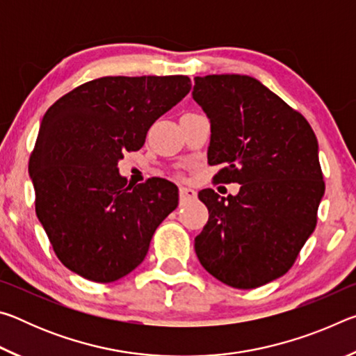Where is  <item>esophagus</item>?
I'll return each instance as SVG.
<instances>
[{
	"label": "esophagus",
	"instance_id": "obj_1",
	"mask_svg": "<svg viewBox=\"0 0 356 356\" xmlns=\"http://www.w3.org/2000/svg\"><path fill=\"white\" fill-rule=\"evenodd\" d=\"M179 196H180V201L185 202V201H188V200H195L196 191L193 190V188H186V186H180Z\"/></svg>",
	"mask_w": 356,
	"mask_h": 356
}]
</instances>
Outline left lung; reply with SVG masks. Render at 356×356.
<instances>
[{
	"label": "left lung",
	"instance_id": "obj_1",
	"mask_svg": "<svg viewBox=\"0 0 356 356\" xmlns=\"http://www.w3.org/2000/svg\"><path fill=\"white\" fill-rule=\"evenodd\" d=\"M193 99L210 120L209 165H225L236 196L200 191L209 221L195 238L200 262L216 280L254 289L284 275L314 232L325 184L318 144L298 111L256 78L195 76Z\"/></svg>",
	"mask_w": 356,
	"mask_h": 356
}]
</instances>
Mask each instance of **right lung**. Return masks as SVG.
Returning a JSON list of instances; mask_svg holds the SVG:
<instances>
[{
    "mask_svg": "<svg viewBox=\"0 0 356 356\" xmlns=\"http://www.w3.org/2000/svg\"><path fill=\"white\" fill-rule=\"evenodd\" d=\"M190 89L185 75L104 76L47 110L28 170L38 218L74 273L113 282L144 261L179 190L165 179L130 185L118 163Z\"/></svg>",
    "mask_w": 356,
    "mask_h": 356,
    "instance_id": "obj_1",
    "label": "right lung"
}]
</instances>
